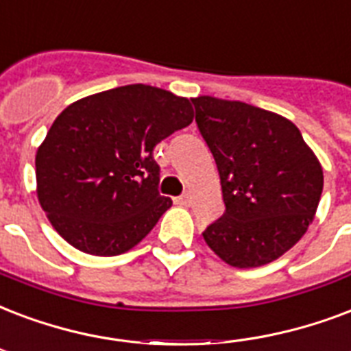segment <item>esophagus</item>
I'll use <instances>...</instances> for the list:
<instances>
[{"label":"esophagus","mask_w":351,"mask_h":351,"mask_svg":"<svg viewBox=\"0 0 351 351\" xmlns=\"http://www.w3.org/2000/svg\"><path fill=\"white\" fill-rule=\"evenodd\" d=\"M175 202L178 206H187V204H189V195H182V197H176Z\"/></svg>","instance_id":"34e87169"}]
</instances>
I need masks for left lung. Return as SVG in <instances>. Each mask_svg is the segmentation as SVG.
Returning <instances> with one entry per match:
<instances>
[{
    "label": "left lung",
    "mask_w": 351,
    "mask_h": 351,
    "mask_svg": "<svg viewBox=\"0 0 351 351\" xmlns=\"http://www.w3.org/2000/svg\"><path fill=\"white\" fill-rule=\"evenodd\" d=\"M195 121L217 164L223 217L206 245L237 269H254L293 248L315 219L324 173L287 117L241 101L191 99Z\"/></svg>",
    "instance_id": "1"
}]
</instances>
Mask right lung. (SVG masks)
<instances>
[{"label": "right lung", "instance_id": "1", "mask_svg": "<svg viewBox=\"0 0 351 351\" xmlns=\"http://www.w3.org/2000/svg\"><path fill=\"white\" fill-rule=\"evenodd\" d=\"M193 121L187 97L147 84L93 93L64 108L36 151V195L53 228L92 256L128 252L169 197L154 147Z\"/></svg>", "mask_w": 351, "mask_h": 351}]
</instances>
